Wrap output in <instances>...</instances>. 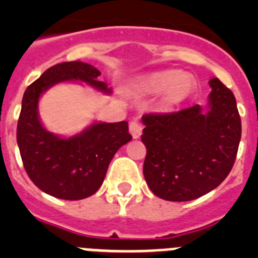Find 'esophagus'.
I'll list each match as a JSON object with an SVG mask.
<instances>
[{
    "label": "esophagus",
    "mask_w": 258,
    "mask_h": 258,
    "mask_svg": "<svg viewBox=\"0 0 258 258\" xmlns=\"http://www.w3.org/2000/svg\"><path fill=\"white\" fill-rule=\"evenodd\" d=\"M142 124L140 121H137V120H133V121L129 124V132L133 136V138H140L141 134H142Z\"/></svg>",
    "instance_id": "1"
}]
</instances>
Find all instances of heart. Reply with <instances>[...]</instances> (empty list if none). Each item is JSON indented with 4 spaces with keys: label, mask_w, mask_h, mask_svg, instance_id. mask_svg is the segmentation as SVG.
Returning a JSON list of instances; mask_svg holds the SVG:
<instances>
[{
    "label": "heart",
    "mask_w": 258,
    "mask_h": 258,
    "mask_svg": "<svg viewBox=\"0 0 258 258\" xmlns=\"http://www.w3.org/2000/svg\"><path fill=\"white\" fill-rule=\"evenodd\" d=\"M149 89L154 93L165 92L166 102L170 104L179 103L190 93L188 80L175 72H164L152 76L149 81Z\"/></svg>",
    "instance_id": "b5f03b06"
}]
</instances>
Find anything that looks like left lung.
<instances>
[{"label": "left lung", "mask_w": 258, "mask_h": 258, "mask_svg": "<svg viewBox=\"0 0 258 258\" xmlns=\"http://www.w3.org/2000/svg\"><path fill=\"white\" fill-rule=\"evenodd\" d=\"M208 111L199 104L178 112L146 113L143 174L164 200L188 202L214 190L235 163L241 121L235 97L218 79L209 81Z\"/></svg>", "instance_id": "obj_1"}]
</instances>
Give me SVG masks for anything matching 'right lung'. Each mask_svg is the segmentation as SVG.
I'll return each mask as SVG.
<instances>
[{"label": "right lung", "instance_id": "1", "mask_svg": "<svg viewBox=\"0 0 258 258\" xmlns=\"http://www.w3.org/2000/svg\"><path fill=\"white\" fill-rule=\"evenodd\" d=\"M101 72L84 61L52 66L27 88L17 127L23 165L41 191L64 200L92 197L103 183L113 155L132 140L126 121L95 122L77 136L60 138L42 126L37 106L41 94L63 81H83L107 92Z\"/></svg>", "mask_w": 258, "mask_h": 258}]
</instances>
